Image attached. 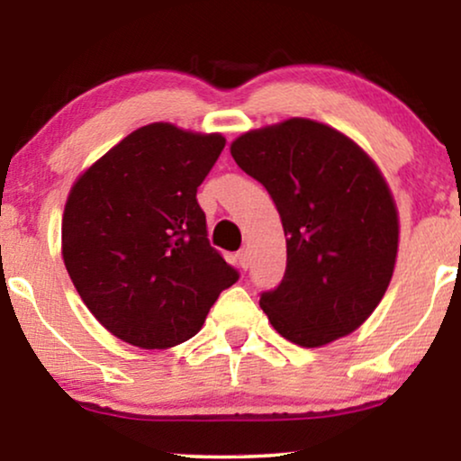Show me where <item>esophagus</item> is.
Listing matches in <instances>:
<instances>
[{"label": "esophagus", "instance_id": "34e87169", "mask_svg": "<svg viewBox=\"0 0 461 461\" xmlns=\"http://www.w3.org/2000/svg\"><path fill=\"white\" fill-rule=\"evenodd\" d=\"M237 260H239V267H241L243 270L249 267V251L248 249H241L237 254Z\"/></svg>", "mask_w": 461, "mask_h": 461}]
</instances>
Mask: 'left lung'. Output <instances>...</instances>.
<instances>
[{"label": "left lung", "instance_id": "obj_1", "mask_svg": "<svg viewBox=\"0 0 461 461\" xmlns=\"http://www.w3.org/2000/svg\"><path fill=\"white\" fill-rule=\"evenodd\" d=\"M230 155L281 216L287 268L262 311L289 342L319 348L380 304L399 251V212L375 161L331 125L304 117L245 131Z\"/></svg>", "mask_w": 461, "mask_h": 461}]
</instances>
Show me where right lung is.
Returning a JSON list of instances; mask_svg holds the SVG:
<instances>
[{
  "label": "right lung",
  "mask_w": 461,
  "mask_h": 461,
  "mask_svg": "<svg viewBox=\"0 0 461 461\" xmlns=\"http://www.w3.org/2000/svg\"><path fill=\"white\" fill-rule=\"evenodd\" d=\"M222 134L174 123L131 131L75 180L62 213V260L113 336L144 350L193 338L239 273L207 239L197 186Z\"/></svg>",
  "instance_id": "right-lung-1"
}]
</instances>
